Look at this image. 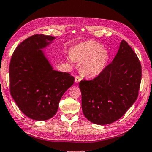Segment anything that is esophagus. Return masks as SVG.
Segmentation results:
<instances>
[{"label":"esophagus","instance_id":"34e87169","mask_svg":"<svg viewBox=\"0 0 152 152\" xmlns=\"http://www.w3.org/2000/svg\"><path fill=\"white\" fill-rule=\"evenodd\" d=\"M81 78L80 76H76V78H75V82L76 83H78L79 82H80V80H81Z\"/></svg>","mask_w":152,"mask_h":152}]
</instances>
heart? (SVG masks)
I'll return each mask as SVG.
<instances>
[{"label": "heart", "instance_id": "1", "mask_svg": "<svg viewBox=\"0 0 152 152\" xmlns=\"http://www.w3.org/2000/svg\"><path fill=\"white\" fill-rule=\"evenodd\" d=\"M109 59V54L103 48L101 44L95 41H86L76 45L71 51L68 60L83 62L82 70L84 74L95 77L101 74L106 68Z\"/></svg>", "mask_w": 152, "mask_h": 152}]
</instances>
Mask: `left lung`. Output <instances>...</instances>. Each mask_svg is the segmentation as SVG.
<instances>
[{
    "label": "left lung",
    "mask_w": 152,
    "mask_h": 152,
    "mask_svg": "<svg viewBox=\"0 0 152 152\" xmlns=\"http://www.w3.org/2000/svg\"><path fill=\"white\" fill-rule=\"evenodd\" d=\"M142 78L141 64L125 40L112 63L90 81L82 80V109L94 124L106 125L119 120L134 104Z\"/></svg>",
    "instance_id": "obj_1"
}]
</instances>
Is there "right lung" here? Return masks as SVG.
Returning a JSON list of instances; mask_svg holds the SVG:
<instances>
[{"label": "right lung", "mask_w": 152, "mask_h": 152, "mask_svg": "<svg viewBox=\"0 0 152 152\" xmlns=\"http://www.w3.org/2000/svg\"><path fill=\"white\" fill-rule=\"evenodd\" d=\"M55 39L33 35L17 46L11 58L10 94L22 112L34 120L53 117L63 94L74 82L69 73L54 70L43 51Z\"/></svg>", "instance_id": "add662e5"}]
</instances>
